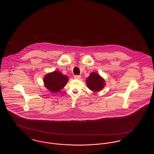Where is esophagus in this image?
Returning a JSON list of instances; mask_svg holds the SVG:
<instances>
[{
    "label": "esophagus",
    "instance_id": "1",
    "mask_svg": "<svg viewBox=\"0 0 154 154\" xmlns=\"http://www.w3.org/2000/svg\"><path fill=\"white\" fill-rule=\"evenodd\" d=\"M81 77V75H74V79H77V80H80Z\"/></svg>",
    "mask_w": 154,
    "mask_h": 154
}]
</instances>
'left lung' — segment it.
<instances>
[{
  "label": "left lung",
  "mask_w": 154,
  "mask_h": 154,
  "mask_svg": "<svg viewBox=\"0 0 154 154\" xmlns=\"http://www.w3.org/2000/svg\"><path fill=\"white\" fill-rule=\"evenodd\" d=\"M87 87L92 91L96 92L102 90L105 86V81L102 77L96 73H92L87 79Z\"/></svg>",
  "instance_id": "obj_1"
}]
</instances>
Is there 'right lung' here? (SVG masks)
Wrapping results in <instances>:
<instances>
[{
	"mask_svg": "<svg viewBox=\"0 0 154 154\" xmlns=\"http://www.w3.org/2000/svg\"><path fill=\"white\" fill-rule=\"evenodd\" d=\"M68 77L59 71H54L44 77L45 87L51 92H59L66 85Z\"/></svg>",
	"mask_w": 154,
	"mask_h": 154,
	"instance_id": "obj_1",
	"label": "right lung"
}]
</instances>
